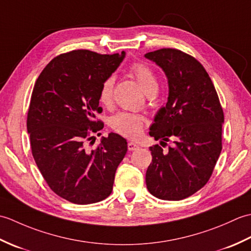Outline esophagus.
<instances>
[{"instance_id":"34e87169","label":"esophagus","mask_w":251,"mask_h":251,"mask_svg":"<svg viewBox=\"0 0 251 251\" xmlns=\"http://www.w3.org/2000/svg\"><path fill=\"white\" fill-rule=\"evenodd\" d=\"M127 148H128L129 151H135V150H137V149H139V146L136 145V143H134V142L129 141L128 145H127Z\"/></svg>"}]
</instances>
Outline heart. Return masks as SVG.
Wrapping results in <instances>:
<instances>
[{
	"instance_id": "heart-1",
	"label": "heart",
	"mask_w": 251,
	"mask_h": 251,
	"mask_svg": "<svg viewBox=\"0 0 251 251\" xmlns=\"http://www.w3.org/2000/svg\"><path fill=\"white\" fill-rule=\"evenodd\" d=\"M129 73L140 84L148 96L155 94L158 89V81L153 69L147 63L141 61L132 62L129 67ZM114 76H108L101 83L99 89V101L105 106H110L113 102ZM146 117L141 114L130 113V112H119L111 117L110 126L117 134L135 139L141 135L143 126L146 125Z\"/></svg>"
}]
</instances>
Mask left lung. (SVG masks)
Returning a JSON list of instances; mask_svg holds the SVG:
<instances>
[{"instance_id":"8db88e82","label":"left lung","mask_w":251,"mask_h":251,"mask_svg":"<svg viewBox=\"0 0 251 251\" xmlns=\"http://www.w3.org/2000/svg\"><path fill=\"white\" fill-rule=\"evenodd\" d=\"M146 57L163 69L169 86L166 106L158 111L150 136L162 143L175 140L167 152L158 145L150 148L147 188L161 200L180 201L210 179L222 150L225 115L212 81L193 56L162 49Z\"/></svg>"}]
</instances>
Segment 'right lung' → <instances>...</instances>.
Returning <instances> with one entry per match:
<instances>
[{
    "mask_svg": "<svg viewBox=\"0 0 251 251\" xmlns=\"http://www.w3.org/2000/svg\"><path fill=\"white\" fill-rule=\"evenodd\" d=\"M125 52L101 55L75 50L55 57L37 77L26 117L32 155L52 192L73 204H94L112 192L127 141L111 132L95 149L103 128L99 89Z\"/></svg>",
    "mask_w": 251,
    "mask_h": 251,
    "instance_id": "right-lung-1",
    "label": "right lung"
}]
</instances>
